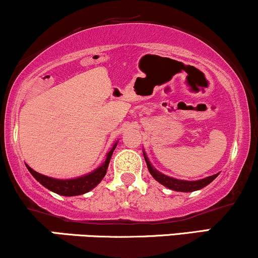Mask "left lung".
<instances>
[{"mask_svg": "<svg viewBox=\"0 0 258 258\" xmlns=\"http://www.w3.org/2000/svg\"><path fill=\"white\" fill-rule=\"evenodd\" d=\"M142 152H144V157H145V160H146L148 171H150V174L152 175L154 180L158 181V182L160 184H163L164 187H168L169 189L176 190V192H195V190L204 188V187L208 186L209 183L213 182L215 178L217 177V175H219V174H215V175H211V176H208L205 178H202V180H197V181L178 180V178L170 177L168 176V175L162 174V172L157 170V169L151 164L150 159L147 158L146 152H145V151H142Z\"/></svg>", "mask_w": 258, "mask_h": 258, "instance_id": "8db88e82", "label": "left lung"}]
</instances>
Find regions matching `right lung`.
<instances>
[{
  "label": "right lung",
  "mask_w": 258,
  "mask_h": 258,
  "mask_svg": "<svg viewBox=\"0 0 258 258\" xmlns=\"http://www.w3.org/2000/svg\"><path fill=\"white\" fill-rule=\"evenodd\" d=\"M118 141L113 144V146L107 154H106L105 162L102 163L99 168H96L95 170H93L89 174L83 175V176L76 177V178H66V180H60V178H54L45 176V175L39 174V172L35 171L32 168H30L29 165H26L27 170L31 172V175L36 180L38 181L42 186H44L45 188H48L51 192L56 193V195L63 196V197H74V196H81L84 193L89 192L93 188H95L98 184L101 182L102 178L105 177L106 171H107L108 163H110L112 153H113L114 148H116Z\"/></svg>",
  "instance_id": "1"
}]
</instances>
